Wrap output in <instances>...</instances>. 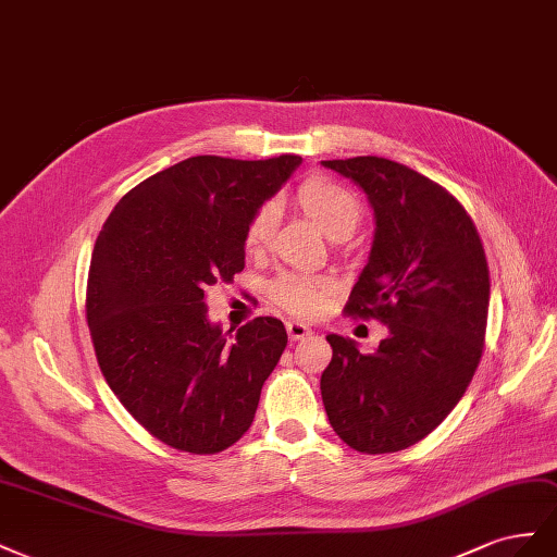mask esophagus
<instances>
[{"instance_id":"34e87169","label":"esophagus","mask_w":557,"mask_h":557,"mask_svg":"<svg viewBox=\"0 0 557 557\" xmlns=\"http://www.w3.org/2000/svg\"><path fill=\"white\" fill-rule=\"evenodd\" d=\"M287 333H289L292 341H300V338L312 336V329L304 322H287Z\"/></svg>"}]
</instances>
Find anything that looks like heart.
Listing matches in <instances>:
<instances>
[{"mask_svg": "<svg viewBox=\"0 0 557 557\" xmlns=\"http://www.w3.org/2000/svg\"><path fill=\"white\" fill-rule=\"evenodd\" d=\"M296 202L333 240H345L361 221L359 200L345 186L320 177V174L308 177L296 188ZM275 224L277 208L273 202H263L247 221L245 247L249 251H261L270 243V237H273ZM270 294H273V300L284 310L296 314H314L320 312L324 304L326 282L306 273H284L273 282Z\"/></svg>", "mask_w": 557, "mask_h": 557, "instance_id": "b5f03b06", "label": "heart"}]
</instances>
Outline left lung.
I'll list each match as a JSON object with an SVG mask.
<instances>
[{
  "label": "left lung",
  "instance_id": "1",
  "mask_svg": "<svg viewBox=\"0 0 557 557\" xmlns=\"http://www.w3.org/2000/svg\"><path fill=\"white\" fill-rule=\"evenodd\" d=\"M322 165L363 188L375 214L371 257L345 312L389 329L373 355L326 336L333 357L322 401L349 448L399 453L448 418L479 369L490 306L485 249L462 202L408 165L377 156Z\"/></svg>",
  "mask_w": 557,
  "mask_h": 557
}]
</instances>
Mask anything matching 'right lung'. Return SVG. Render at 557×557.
Listing matches in <instances>:
<instances>
[{"label":"right lung","instance_id":"obj_1","mask_svg":"<svg viewBox=\"0 0 557 557\" xmlns=\"http://www.w3.org/2000/svg\"><path fill=\"white\" fill-rule=\"evenodd\" d=\"M300 165L194 156L125 194L95 240L86 317L100 371L125 410L165 446L231 448L287 347L275 317L228 341L205 292L245 268V228Z\"/></svg>","mask_w":557,"mask_h":557}]
</instances>
